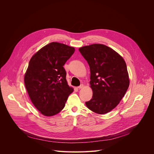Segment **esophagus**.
<instances>
[{
    "mask_svg": "<svg viewBox=\"0 0 154 154\" xmlns=\"http://www.w3.org/2000/svg\"><path fill=\"white\" fill-rule=\"evenodd\" d=\"M84 87V85L83 84H81L80 85H79V87H77V88H79V89H80V88H82Z\"/></svg>",
    "mask_w": 154,
    "mask_h": 154,
    "instance_id": "34e87169",
    "label": "esophagus"
}]
</instances>
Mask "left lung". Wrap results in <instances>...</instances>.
<instances>
[{
    "instance_id": "left-lung-1",
    "label": "left lung",
    "mask_w": 154,
    "mask_h": 154,
    "mask_svg": "<svg viewBox=\"0 0 154 154\" xmlns=\"http://www.w3.org/2000/svg\"><path fill=\"white\" fill-rule=\"evenodd\" d=\"M79 51L91 70L93 95L86 106L97 114H106L117 106L128 88L125 62L117 52L103 44L84 46Z\"/></svg>"
}]
</instances>
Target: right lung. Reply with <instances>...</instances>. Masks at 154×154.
<instances>
[{
    "label": "right lung",
    "mask_w": 154,
    "mask_h": 154,
    "mask_svg": "<svg viewBox=\"0 0 154 154\" xmlns=\"http://www.w3.org/2000/svg\"><path fill=\"white\" fill-rule=\"evenodd\" d=\"M74 52L73 47L51 42L40 48L29 61L24 83L32 103L44 116L58 114L74 91L67 84L63 66Z\"/></svg>",
    "instance_id": "right-lung-1"
}]
</instances>
